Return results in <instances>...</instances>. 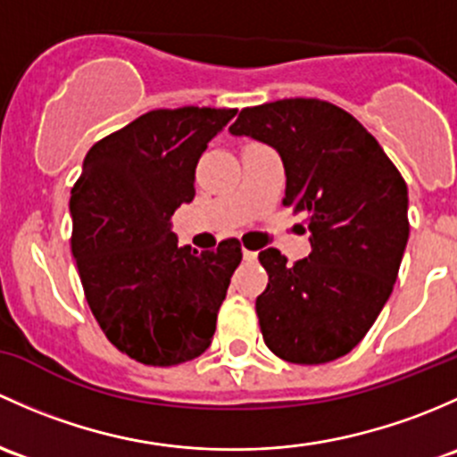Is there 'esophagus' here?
Instances as JSON below:
<instances>
[{"label": "esophagus", "mask_w": 457, "mask_h": 457, "mask_svg": "<svg viewBox=\"0 0 457 457\" xmlns=\"http://www.w3.org/2000/svg\"><path fill=\"white\" fill-rule=\"evenodd\" d=\"M244 260L246 262H255L257 260V251H248V248H244Z\"/></svg>", "instance_id": "34e87169"}]
</instances>
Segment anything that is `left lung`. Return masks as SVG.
<instances>
[{
    "instance_id": "left-lung-1",
    "label": "left lung",
    "mask_w": 457,
    "mask_h": 457,
    "mask_svg": "<svg viewBox=\"0 0 457 457\" xmlns=\"http://www.w3.org/2000/svg\"><path fill=\"white\" fill-rule=\"evenodd\" d=\"M230 134L279 152L281 202L305 213L312 233L305 260L260 253L268 272L255 301L263 343L297 365L345 356L374 326L401 268L409 237L401 171L354 116L321 98L244 107Z\"/></svg>"
}]
</instances>
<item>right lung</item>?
<instances>
[{"mask_svg": "<svg viewBox=\"0 0 457 457\" xmlns=\"http://www.w3.org/2000/svg\"><path fill=\"white\" fill-rule=\"evenodd\" d=\"M237 110H152L98 140L72 187V255L94 319L116 350L171 368L211 345L239 239L178 246L173 211L195 195V167Z\"/></svg>", "mask_w": 457, "mask_h": 457, "instance_id": "obj_1", "label": "right lung"}]
</instances>
